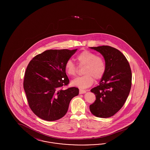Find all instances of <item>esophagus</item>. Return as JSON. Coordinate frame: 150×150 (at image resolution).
I'll use <instances>...</instances> for the list:
<instances>
[{
  "mask_svg": "<svg viewBox=\"0 0 150 150\" xmlns=\"http://www.w3.org/2000/svg\"><path fill=\"white\" fill-rule=\"evenodd\" d=\"M86 92L85 90H83V89H80L79 90V94H84L86 93Z\"/></svg>",
  "mask_w": 150,
  "mask_h": 150,
  "instance_id": "1",
  "label": "esophagus"
}]
</instances>
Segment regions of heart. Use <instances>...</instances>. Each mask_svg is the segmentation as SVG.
Segmentation results:
<instances>
[{
	"mask_svg": "<svg viewBox=\"0 0 150 150\" xmlns=\"http://www.w3.org/2000/svg\"><path fill=\"white\" fill-rule=\"evenodd\" d=\"M79 65L85 66L83 70L84 75L73 79L71 84L79 88H86L92 86L94 79L100 80L106 71V64L104 59L89 50H84L77 57ZM64 70L69 76L76 74L77 68L71 59L68 60L64 65Z\"/></svg>",
	"mask_w": 150,
	"mask_h": 150,
	"instance_id": "obj_1",
	"label": "heart"
}]
</instances>
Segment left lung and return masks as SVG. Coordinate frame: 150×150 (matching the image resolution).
<instances>
[{"label":"left lung","mask_w":150,"mask_h":150,"mask_svg":"<svg viewBox=\"0 0 150 150\" xmlns=\"http://www.w3.org/2000/svg\"><path fill=\"white\" fill-rule=\"evenodd\" d=\"M104 58L106 71L99 85L91 90L96 100L91 105V113L98 117H110L118 112L128 97L132 86V71L126 57L113 47H89Z\"/></svg>","instance_id":"obj_1"}]
</instances>
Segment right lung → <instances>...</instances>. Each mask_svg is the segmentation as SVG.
I'll return each mask as SVG.
<instances>
[{
  "label": "right lung",
  "instance_id": "obj_1",
  "mask_svg": "<svg viewBox=\"0 0 150 150\" xmlns=\"http://www.w3.org/2000/svg\"><path fill=\"white\" fill-rule=\"evenodd\" d=\"M77 50H45L27 67L23 88L30 108L43 120L54 121L64 117L72 98L79 94L75 87L60 89L69 83L64 65Z\"/></svg>",
  "mask_w": 150,
  "mask_h": 150
}]
</instances>
